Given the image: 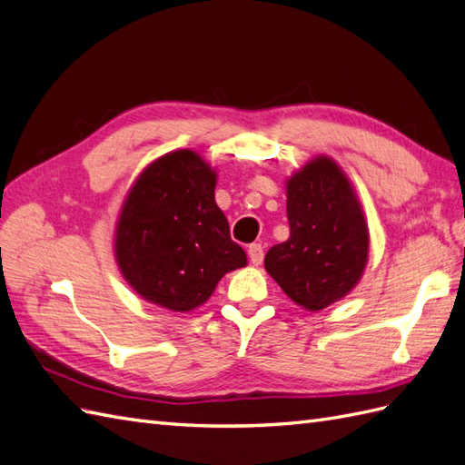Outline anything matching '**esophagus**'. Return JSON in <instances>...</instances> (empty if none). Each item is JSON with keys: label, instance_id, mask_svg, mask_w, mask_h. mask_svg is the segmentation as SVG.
I'll return each mask as SVG.
<instances>
[{"label": "esophagus", "instance_id": "1", "mask_svg": "<svg viewBox=\"0 0 465 465\" xmlns=\"http://www.w3.org/2000/svg\"><path fill=\"white\" fill-rule=\"evenodd\" d=\"M248 256H251V262L254 266L262 264V260H264V248H262V244L252 242L251 246H248Z\"/></svg>", "mask_w": 465, "mask_h": 465}]
</instances>
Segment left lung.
Returning <instances> with one entry per match:
<instances>
[{
    "instance_id": "1",
    "label": "left lung",
    "mask_w": 465,
    "mask_h": 465,
    "mask_svg": "<svg viewBox=\"0 0 465 465\" xmlns=\"http://www.w3.org/2000/svg\"><path fill=\"white\" fill-rule=\"evenodd\" d=\"M290 239L266 252L264 266L290 300L318 312L347 296L363 274L369 232L347 177L318 157L288 181Z\"/></svg>"
}]
</instances>
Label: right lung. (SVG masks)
Segmentation results:
<instances>
[{"instance_id":"right-lung-1","label":"right lung","mask_w":465,"mask_h":465,"mask_svg":"<svg viewBox=\"0 0 465 465\" xmlns=\"http://www.w3.org/2000/svg\"><path fill=\"white\" fill-rule=\"evenodd\" d=\"M214 181L195 152L179 150L134 183L118 221L116 258L142 298L189 312L209 300L226 272L246 266L214 203Z\"/></svg>"}]
</instances>
